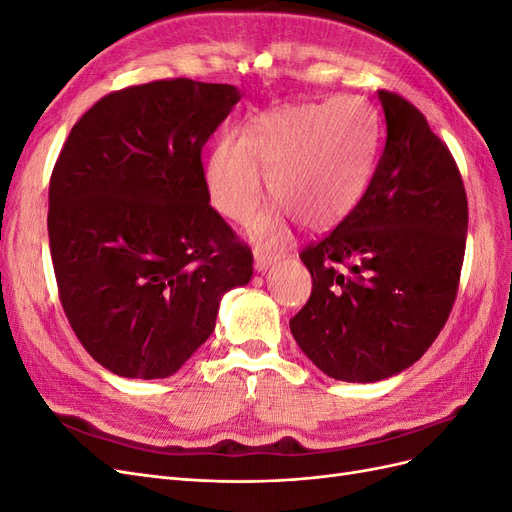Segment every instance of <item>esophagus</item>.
Listing matches in <instances>:
<instances>
[{"label": "esophagus", "instance_id": "esophagus-1", "mask_svg": "<svg viewBox=\"0 0 512 512\" xmlns=\"http://www.w3.org/2000/svg\"><path fill=\"white\" fill-rule=\"evenodd\" d=\"M277 260H280V256L269 252V250H262V247H256L254 250V265L258 271H267L269 267L275 265Z\"/></svg>", "mask_w": 512, "mask_h": 512}]
</instances>
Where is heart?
I'll return each mask as SVG.
<instances>
[{
    "label": "heart",
    "mask_w": 512,
    "mask_h": 512,
    "mask_svg": "<svg viewBox=\"0 0 512 512\" xmlns=\"http://www.w3.org/2000/svg\"><path fill=\"white\" fill-rule=\"evenodd\" d=\"M380 117L359 96L284 106L254 115L241 136L224 134L205 162L211 205L245 222L262 196V173L275 207L254 222L260 243L284 237L292 215L309 230L342 222L359 205L374 175Z\"/></svg>",
    "instance_id": "1"
}]
</instances>
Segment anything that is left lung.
Wrapping results in <instances>:
<instances>
[{"label": "left lung", "mask_w": 512, "mask_h": 512, "mask_svg": "<svg viewBox=\"0 0 512 512\" xmlns=\"http://www.w3.org/2000/svg\"><path fill=\"white\" fill-rule=\"evenodd\" d=\"M386 145L363 198L299 254L312 294L292 337L324 374L378 382L421 359L451 314L466 254L468 198L425 115L380 89Z\"/></svg>", "instance_id": "1"}]
</instances>
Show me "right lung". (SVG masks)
<instances>
[{
  "label": "right lung",
  "mask_w": 512,
  "mask_h": 512,
  "mask_svg": "<svg viewBox=\"0 0 512 512\" xmlns=\"http://www.w3.org/2000/svg\"><path fill=\"white\" fill-rule=\"evenodd\" d=\"M232 85L164 79L98 100L74 123L49 188V243L74 335L123 378H166L215 329L254 256L209 205L203 153Z\"/></svg>",
  "instance_id": "1"
}]
</instances>
